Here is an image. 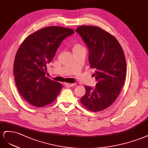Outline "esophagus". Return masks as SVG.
<instances>
[{
  "label": "esophagus",
  "mask_w": 148,
  "mask_h": 148,
  "mask_svg": "<svg viewBox=\"0 0 148 148\" xmlns=\"http://www.w3.org/2000/svg\"><path fill=\"white\" fill-rule=\"evenodd\" d=\"M64 86L68 87H74L75 84H70V83H64Z\"/></svg>",
  "instance_id": "esophagus-1"
}]
</instances>
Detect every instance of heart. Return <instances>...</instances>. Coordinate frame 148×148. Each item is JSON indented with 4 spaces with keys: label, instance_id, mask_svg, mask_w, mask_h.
Masks as SVG:
<instances>
[{
    "label": "heart",
    "instance_id": "obj_1",
    "mask_svg": "<svg viewBox=\"0 0 148 148\" xmlns=\"http://www.w3.org/2000/svg\"><path fill=\"white\" fill-rule=\"evenodd\" d=\"M78 48H83L82 46L80 45H79V44H77V45H75L74 46V48H73V49H78Z\"/></svg>",
    "mask_w": 148,
    "mask_h": 148
}]
</instances>
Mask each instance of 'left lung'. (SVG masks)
I'll list each match as a JSON object with an SVG mask.
<instances>
[{
  "instance_id": "obj_1",
  "label": "left lung",
  "mask_w": 148,
  "mask_h": 148,
  "mask_svg": "<svg viewBox=\"0 0 148 148\" xmlns=\"http://www.w3.org/2000/svg\"><path fill=\"white\" fill-rule=\"evenodd\" d=\"M75 32L88 49V61L97 83L95 87L84 86L86 92L81 102L94 112L108 108L116 100L126 77L124 52L118 40L99 27H79Z\"/></svg>"
}]
</instances>
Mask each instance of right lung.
Returning <instances> with one entry per match:
<instances>
[{"mask_svg": "<svg viewBox=\"0 0 148 148\" xmlns=\"http://www.w3.org/2000/svg\"><path fill=\"white\" fill-rule=\"evenodd\" d=\"M74 29L48 27L27 36L16 53L14 73L16 87L28 103L42 107L54 102L62 84L46 77V64L51 61L61 42Z\"/></svg>", "mask_w": 148, "mask_h": 148, "instance_id": "add662e5", "label": "right lung"}]
</instances>
